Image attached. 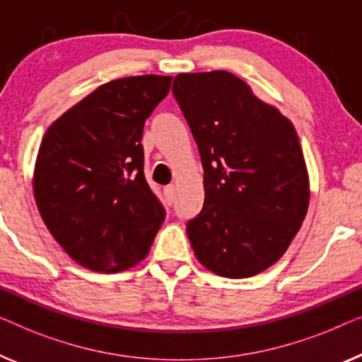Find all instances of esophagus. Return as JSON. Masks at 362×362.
<instances>
[{"label":"esophagus","instance_id":"obj_1","mask_svg":"<svg viewBox=\"0 0 362 362\" xmlns=\"http://www.w3.org/2000/svg\"><path fill=\"white\" fill-rule=\"evenodd\" d=\"M164 193H165V197H167V200L169 202H174L175 200V185H167L165 188H164Z\"/></svg>","mask_w":362,"mask_h":362}]
</instances>
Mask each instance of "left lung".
<instances>
[{"label":"left lung","instance_id":"left-lung-1","mask_svg":"<svg viewBox=\"0 0 362 362\" xmlns=\"http://www.w3.org/2000/svg\"><path fill=\"white\" fill-rule=\"evenodd\" d=\"M172 91L205 170V203L187 225L193 252L218 276H256L284 256L308 210L297 131L226 70L179 74Z\"/></svg>","mask_w":362,"mask_h":362}]
</instances>
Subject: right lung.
Returning <instances> with one entry per match:
<instances>
[{
  "mask_svg": "<svg viewBox=\"0 0 362 362\" xmlns=\"http://www.w3.org/2000/svg\"><path fill=\"white\" fill-rule=\"evenodd\" d=\"M170 83L164 75L111 80L42 137L33 177L35 205L55 241L90 271L134 267L164 221L142 172L141 137Z\"/></svg>",
  "mask_w": 362,
  "mask_h": 362,
  "instance_id": "right-lung-1",
  "label": "right lung"
}]
</instances>
